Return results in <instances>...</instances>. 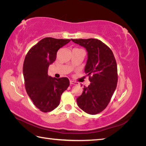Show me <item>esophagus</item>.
Returning a JSON list of instances; mask_svg holds the SVG:
<instances>
[{"mask_svg": "<svg viewBox=\"0 0 146 146\" xmlns=\"http://www.w3.org/2000/svg\"><path fill=\"white\" fill-rule=\"evenodd\" d=\"M70 83L72 84V85H78V83H77V82H76L72 81V80H70Z\"/></svg>", "mask_w": 146, "mask_h": 146, "instance_id": "34e87169", "label": "esophagus"}]
</instances>
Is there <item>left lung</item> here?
Returning a JSON list of instances; mask_svg holds the SVG:
<instances>
[{
  "label": "left lung",
  "mask_w": 146,
  "mask_h": 146,
  "mask_svg": "<svg viewBox=\"0 0 146 146\" xmlns=\"http://www.w3.org/2000/svg\"><path fill=\"white\" fill-rule=\"evenodd\" d=\"M72 41L86 48L88 60L85 72L91 82L84 86L83 93L77 99L83 111L96 114L107 107L117 83L116 61L111 50L99 39H71Z\"/></svg>",
  "instance_id": "1"
}]
</instances>
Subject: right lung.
<instances>
[{
	"mask_svg": "<svg viewBox=\"0 0 146 146\" xmlns=\"http://www.w3.org/2000/svg\"><path fill=\"white\" fill-rule=\"evenodd\" d=\"M70 41L45 38L31 48L25 56L23 65L25 90L33 104L42 112H49L58 107L61 94L69 86L68 78L52 77L47 72L60 48Z\"/></svg>",
	"mask_w": 146,
	"mask_h": 146,
	"instance_id": "right-lung-1",
	"label": "right lung"
}]
</instances>
